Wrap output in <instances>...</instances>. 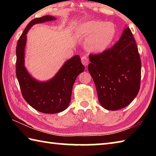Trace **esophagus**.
<instances>
[{
    "label": "esophagus",
    "mask_w": 156,
    "mask_h": 156,
    "mask_svg": "<svg viewBox=\"0 0 156 156\" xmlns=\"http://www.w3.org/2000/svg\"><path fill=\"white\" fill-rule=\"evenodd\" d=\"M81 62L84 66H87L89 65V59L87 56H86V55H83V56H82L81 57Z\"/></svg>",
    "instance_id": "esophagus-1"
}]
</instances>
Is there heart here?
I'll return each instance as SVG.
<instances>
[{
	"label": "heart",
	"mask_w": 156,
	"mask_h": 156,
	"mask_svg": "<svg viewBox=\"0 0 156 156\" xmlns=\"http://www.w3.org/2000/svg\"><path fill=\"white\" fill-rule=\"evenodd\" d=\"M78 34L80 38H89L86 47L89 51L101 53L111 46L115 39L116 31L112 23L91 20L80 26L78 29Z\"/></svg>",
	"instance_id": "1"
}]
</instances>
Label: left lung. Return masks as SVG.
Segmentation results:
<instances>
[{
  "label": "left lung",
  "mask_w": 156,
  "mask_h": 156,
  "mask_svg": "<svg viewBox=\"0 0 156 156\" xmlns=\"http://www.w3.org/2000/svg\"><path fill=\"white\" fill-rule=\"evenodd\" d=\"M88 71L100 105L115 111L127 106L140 87L141 60L133 34L124 30L117 43L98 54H89Z\"/></svg>",
  "instance_id": "obj_1"
}]
</instances>
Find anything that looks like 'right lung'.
I'll return each mask as SVG.
<instances>
[{"label":"right lung","instance_id":"obj_1","mask_svg":"<svg viewBox=\"0 0 156 156\" xmlns=\"http://www.w3.org/2000/svg\"><path fill=\"white\" fill-rule=\"evenodd\" d=\"M56 20L51 16H44L30 21L18 39L16 46V73L23 97L34 109L44 113H56L69 106L73 85L77 76L84 69L79 56L67 60L59 72L47 82H38L29 74L24 65L26 34L36 23Z\"/></svg>","mask_w":156,"mask_h":156}]
</instances>
